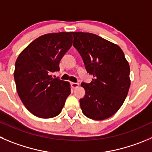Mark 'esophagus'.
Segmentation results:
<instances>
[{
  "label": "esophagus",
  "instance_id": "obj_1",
  "mask_svg": "<svg viewBox=\"0 0 152 152\" xmlns=\"http://www.w3.org/2000/svg\"><path fill=\"white\" fill-rule=\"evenodd\" d=\"M71 86H72V88H74V89H75V88L78 87L79 83H73V82H72V83H71Z\"/></svg>",
  "mask_w": 152,
  "mask_h": 152
}]
</instances>
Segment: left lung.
I'll return each instance as SVG.
<instances>
[{"label":"left lung","mask_w":152,"mask_h":152,"mask_svg":"<svg viewBox=\"0 0 152 152\" xmlns=\"http://www.w3.org/2000/svg\"><path fill=\"white\" fill-rule=\"evenodd\" d=\"M73 46L83 59L91 83L83 82L82 112L94 120H104L122 107L129 90L130 66L122 49L95 34L72 32Z\"/></svg>","instance_id":"1"}]
</instances>
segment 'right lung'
I'll return each instance as SVG.
<instances>
[{"label":"right lung","instance_id":"obj_1","mask_svg":"<svg viewBox=\"0 0 152 152\" xmlns=\"http://www.w3.org/2000/svg\"><path fill=\"white\" fill-rule=\"evenodd\" d=\"M72 33L41 36L21 51L15 65L17 92L27 110L39 118H50L60 113L71 94L69 82L53 77L60 62L72 47Z\"/></svg>","mask_w":152,"mask_h":152}]
</instances>
